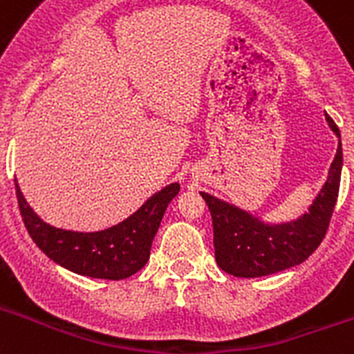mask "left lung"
<instances>
[{"mask_svg": "<svg viewBox=\"0 0 354 354\" xmlns=\"http://www.w3.org/2000/svg\"><path fill=\"white\" fill-rule=\"evenodd\" d=\"M328 126L340 138L339 127L326 115ZM342 143L331 162L328 179L305 214L286 223H266L236 205L200 193L212 216L214 257L228 274L255 278L289 270L310 257L324 239L339 196Z\"/></svg>", "mask_w": 354, "mask_h": 354, "instance_id": "8db88e82", "label": "left lung"}]
</instances>
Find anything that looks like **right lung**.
Wrapping results in <instances>:
<instances>
[{
	"mask_svg": "<svg viewBox=\"0 0 354 354\" xmlns=\"http://www.w3.org/2000/svg\"><path fill=\"white\" fill-rule=\"evenodd\" d=\"M179 189V183L168 184L134 214L113 227L99 232H74L40 220L28 205L15 180L19 211L33 243L65 270L104 280L129 278L147 264L162 214Z\"/></svg>",
	"mask_w": 354,
	"mask_h": 354,
	"instance_id": "right-lung-1",
	"label": "right lung"
}]
</instances>
